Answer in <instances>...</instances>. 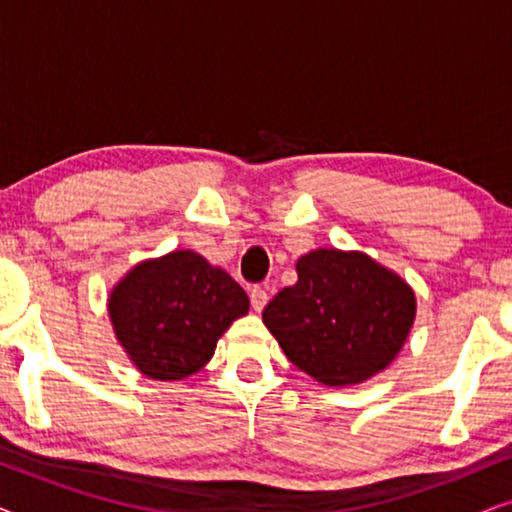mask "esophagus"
<instances>
[{
    "instance_id": "obj_1",
    "label": "esophagus",
    "mask_w": 512,
    "mask_h": 512,
    "mask_svg": "<svg viewBox=\"0 0 512 512\" xmlns=\"http://www.w3.org/2000/svg\"><path fill=\"white\" fill-rule=\"evenodd\" d=\"M249 298H251V307H254L256 312H261L265 305H268V289H265V286H254V289H251V293H249Z\"/></svg>"
}]
</instances>
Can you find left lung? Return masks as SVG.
Segmentation results:
<instances>
[{
    "label": "left lung",
    "mask_w": 512,
    "mask_h": 512,
    "mask_svg": "<svg viewBox=\"0 0 512 512\" xmlns=\"http://www.w3.org/2000/svg\"><path fill=\"white\" fill-rule=\"evenodd\" d=\"M296 272L298 282L263 310L293 366L328 387H347L396 359L417 312L405 279L361 251L340 249L300 256Z\"/></svg>",
    "instance_id": "obj_1"
}]
</instances>
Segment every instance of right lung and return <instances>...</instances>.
I'll return each instance as SVG.
<instances>
[{
    "instance_id": "right-lung-1",
    "label": "right lung",
    "mask_w": 512,
    "mask_h": 512,
    "mask_svg": "<svg viewBox=\"0 0 512 512\" xmlns=\"http://www.w3.org/2000/svg\"><path fill=\"white\" fill-rule=\"evenodd\" d=\"M247 312L242 286L191 249L135 265L109 296L116 338L151 380L198 373L228 326Z\"/></svg>"
}]
</instances>
